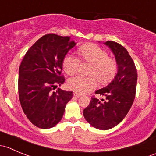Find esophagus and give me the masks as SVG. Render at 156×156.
<instances>
[{
    "instance_id": "34e87169",
    "label": "esophagus",
    "mask_w": 156,
    "mask_h": 156,
    "mask_svg": "<svg viewBox=\"0 0 156 156\" xmlns=\"http://www.w3.org/2000/svg\"><path fill=\"white\" fill-rule=\"evenodd\" d=\"M73 95H74V97H81V94H79V93H78V92H74Z\"/></svg>"
}]
</instances>
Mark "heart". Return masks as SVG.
Wrapping results in <instances>:
<instances>
[{
	"mask_svg": "<svg viewBox=\"0 0 156 156\" xmlns=\"http://www.w3.org/2000/svg\"><path fill=\"white\" fill-rule=\"evenodd\" d=\"M82 62L91 64L89 77L75 76L70 78L68 86L71 90L79 93H87L97 87V80L102 85L109 84L118 72V65L114 59L108 56L106 50L95 44H87L78 49ZM80 59L72 53H68L62 60V69L69 75H73L78 71Z\"/></svg>",
	"mask_w": 156,
	"mask_h": 156,
	"instance_id": "heart-1",
	"label": "heart"
}]
</instances>
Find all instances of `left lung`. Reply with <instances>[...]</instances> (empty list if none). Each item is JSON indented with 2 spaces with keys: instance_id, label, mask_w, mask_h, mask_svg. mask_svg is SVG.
Here are the masks:
<instances>
[{
  "instance_id": "8db88e82",
  "label": "left lung",
  "mask_w": 156,
  "mask_h": 156,
  "mask_svg": "<svg viewBox=\"0 0 156 156\" xmlns=\"http://www.w3.org/2000/svg\"><path fill=\"white\" fill-rule=\"evenodd\" d=\"M105 44L115 56L118 73L108 86L95 91L103 99L93 96L83 112L88 123L100 130L112 128L125 119L134 100L137 81L136 66L126 49L115 41Z\"/></svg>"
}]
</instances>
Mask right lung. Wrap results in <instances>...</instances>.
<instances>
[{
    "instance_id": "obj_1",
    "label": "right lung",
    "mask_w": 156,
    "mask_h": 156,
    "mask_svg": "<svg viewBox=\"0 0 156 156\" xmlns=\"http://www.w3.org/2000/svg\"><path fill=\"white\" fill-rule=\"evenodd\" d=\"M75 45L70 37L48 34L26 52L19 69L20 104L26 117L39 128L54 127L62 119L72 91L57 89L65 82L62 60Z\"/></svg>"
}]
</instances>
